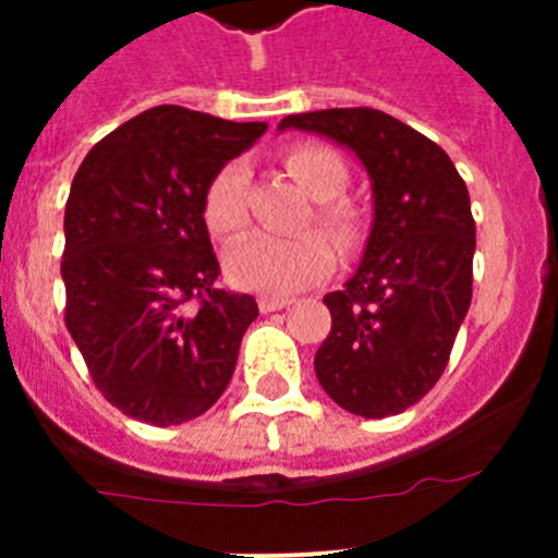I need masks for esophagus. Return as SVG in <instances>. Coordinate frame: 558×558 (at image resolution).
<instances>
[{
	"instance_id": "1",
	"label": "esophagus",
	"mask_w": 558,
	"mask_h": 558,
	"mask_svg": "<svg viewBox=\"0 0 558 558\" xmlns=\"http://www.w3.org/2000/svg\"><path fill=\"white\" fill-rule=\"evenodd\" d=\"M288 304V299H270V295H263V299H259V310H263V313H276V310H284Z\"/></svg>"
}]
</instances>
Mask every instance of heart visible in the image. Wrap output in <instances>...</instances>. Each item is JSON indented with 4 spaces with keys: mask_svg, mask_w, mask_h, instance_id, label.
<instances>
[{
    "mask_svg": "<svg viewBox=\"0 0 558 558\" xmlns=\"http://www.w3.org/2000/svg\"><path fill=\"white\" fill-rule=\"evenodd\" d=\"M284 167L293 181L315 198V223L332 234L335 243L354 245L360 236V215L349 201L338 198L347 190L349 170L338 153L322 145H299L284 153ZM248 170L243 161L220 167L204 190L206 229L220 240H231L248 226ZM335 251L327 236L304 231L295 236L251 234L226 254V274L236 288L265 295H293L327 279Z\"/></svg>",
    "mask_w": 558,
    "mask_h": 558,
    "instance_id": "obj_1",
    "label": "heart"
}]
</instances>
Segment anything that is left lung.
<instances>
[{
  "label": "left lung",
  "instance_id": "obj_1",
  "mask_svg": "<svg viewBox=\"0 0 558 558\" xmlns=\"http://www.w3.org/2000/svg\"><path fill=\"white\" fill-rule=\"evenodd\" d=\"M284 128L349 147L372 179V234L352 279L324 295L332 329L315 377L354 416H397L445 374L470 310V192L436 142L374 108L290 113Z\"/></svg>",
  "mask_w": 558,
  "mask_h": 558
}]
</instances>
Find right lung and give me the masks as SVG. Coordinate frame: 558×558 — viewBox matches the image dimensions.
<instances>
[{
    "instance_id": "right-lung-1",
    "label": "right lung",
    "mask_w": 558,
    "mask_h": 558,
    "mask_svg": "<svg viewBox=\"0 0 558 558\" xmlns=\"http://www.w3.org/2000/svg\"><path fill=\"white\" fill-rule=\"evenodd\" d=\"M265 128L156 106L77 167L63 215V318L97 391L125 416L181 425L229 386L259 307L218 284L204 190Z\"/></svg>"
}]
</instances>
